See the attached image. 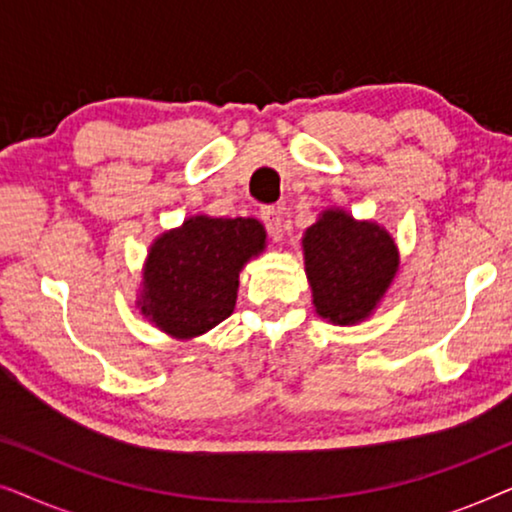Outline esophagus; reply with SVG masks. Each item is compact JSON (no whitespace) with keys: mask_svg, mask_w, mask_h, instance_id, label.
<instances>
[{"mask_svg":"<svg viewBox=\"0 0 512 512\" xmlns=\"http://www.w3.org/2000/svg\"><path fill=\"white\" fill-rule=\"evenodd\" d=\"M261 221H263V226L268 228L272 240H279V237H282V216H279L275 207H263Z\"/></svg>","mask_w":512,"mask_h":512,"instance_id":"1","label":"esophagus"}]
</instances>
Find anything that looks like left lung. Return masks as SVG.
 Instances as JSON below:
<instances>
[{"label":"left lung","instance_id":"8db88e82","mask_svg":"<svg viewBox=\"0 0 512 512\" xmlns=\"http://www.w3.org/2000/svg\"><path fill=\"white\" fill-rule=\"evenodd\" d=\"M312 303L338 326L368 319L398 270V247L375 221H356L345 209H326L303 235Z\"/></svg>","mask_w":512,"mask_h":512}]
</instances>
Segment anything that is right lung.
I'll use <instances>...</instances> for the list:
<instances>
[{
    "label": "right lung",
    "instance_id": "add662e5",
    "mask_svg": "<svg viewBox=\"0 0 512 512\" xmlns=\"http://www.w3.org/2000/svg\"><path fill=\"white\" fill-rule=\"evenodd\" d=\"M265 240L256 219L191 216L151 244L137 307L177 340L207 333L233 314L240 270Z\"/></svg>",
    "mask_w": 512,
    "mask_h": 512
}]
</instances>
